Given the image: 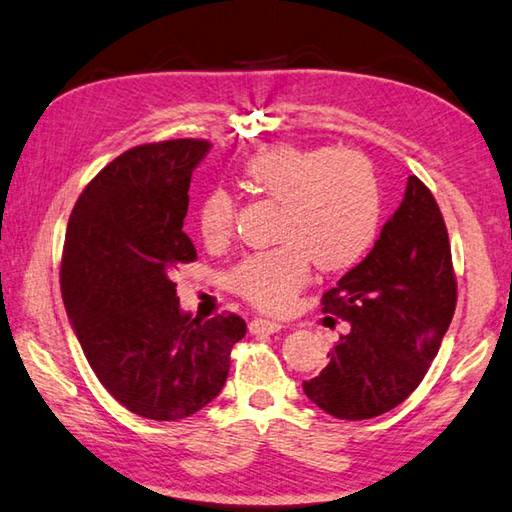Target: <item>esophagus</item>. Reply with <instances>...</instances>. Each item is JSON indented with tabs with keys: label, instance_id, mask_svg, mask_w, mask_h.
Instances as JSON below:
<instances>
[{
	"label": "esophagus",
	"instance_id": "obj_1",
	"mask_svg": "<svg viewBox=\"0 0 512 512\" xmlns=\"http://www.w3.org/2000/svg\"><path fill=\"white\" fill-rule=\"evenodd\" d=\"M280 329H282L280 322H271L264 318H255L248 324V331L253 333V336H271V333H277Z\"/></svg>",
	"mask_w": 512,
	"mask_h": 512
}]
</instances>
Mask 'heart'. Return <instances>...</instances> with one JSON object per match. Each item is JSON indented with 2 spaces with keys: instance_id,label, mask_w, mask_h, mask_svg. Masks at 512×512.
I'll list each match as a JSON object with an SVG mask.
<instances>
[{
  "instance_id": "1",
  "label": "heart",
  "mask_w": 512,
  "mask_h": 512,
  "mask_svg": "<svg viewBox=\"0 0 512 512\" xmlns=\"http://www.w3.org/2000/svg\"><path fill=\"white\" fill-rule=\"evenodd\" d=\"M244 181L282 206L275 241L282 246L241 259L228 273L232 293L268 313L291 306L309 282L311 259L320 271H345L374 244L380 224V185L356 150L273 143L244 165ZM206 244H221L235 228V201L212 188L197 206Z\"/></svg>"
}]
</instances>
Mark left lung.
<instances>
[{
  "label": "left lung",
  "instance_id": "8db88e82",
  "mask_svg": "<svg viewBox=\"0 0 512 512\" xmlns=\"http://www.w3.org/2000/svg\"><path fill=\"white\" fill-rule=\"evenodd\" d=\"M454 306L448 228L427 185L410 176L371 253L322 295V311L345 320L347 331L329 365L304 380V394L345 421L394 410L421 385Z\"/></svg>",
  "mask_w": 512,
  "mask_h": 512
}]
</instances>
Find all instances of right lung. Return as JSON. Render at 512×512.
Listing matches in <instances>:
<instances>
[{
    "label": "right lung",
    "instance_id": "add662e5",
    "mask_svg": "<svg viewBox=\"0 0 512 512\" xmlns=\"http://www.w3.org/2000/svg\"><path fill=\"white\" fill-rule=\"evenodd\" d=\"M208 141L136 145L89 181L69 217L60 288L91 369L116 401L152 421H179L217 398L235 313L192 318L172 273L197 259L183 232L192 170Z\"/></svg>",
    "mask_w": 512,
    "mask_h": 512
}]
</instances>
